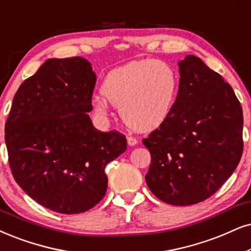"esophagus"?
Here are the masks:
<instances>
[{"mask_svg":"<svg viewBox=\"0 0 251 251\" xmlns=\"http://www.w3.org/2000/svg\"><path fill=\"white\" fill-rule=\"evenodd\" d=\"M127 144L129 146H135L136 144H138V140H136L134 136L129 135V136H127Z\"/></svg>","mask_w":251,"mask_h":251,"instance_id":"obj_1","label":"esophagus"}]
</instances>
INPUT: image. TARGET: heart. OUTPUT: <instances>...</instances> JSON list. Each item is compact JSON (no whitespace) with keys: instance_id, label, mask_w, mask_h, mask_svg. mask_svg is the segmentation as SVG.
<instances>
[{"instance_id":"heart-1","label":"heart","mask_w":251,"mask_h":251,"mask_svg":"<svg viewBox=\"0 0 251 251\" xmlns=\"http://www.w3.org/2000/svg\"><path fill=\"white\" fill-rule=\"evenodd\" d=\"M178 75L169 63L141 59L110 72L103 95L94 98L97 115L109 113V103L118 107L126 125L138 131L160 126L170 115L176 100Z\"/></svg>"}]
</instances>
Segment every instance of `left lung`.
Wrapping results in <instances>:
<instances>
[{
	"label": "left lung",
	"instance_id": "1",
	"mask_svg": "<svg viewBox=\"0 0 251 251\" xmlns=\"http://www.w3.org/2000/svg\"><path fill=\"white\" fill-rule=\"evenodd\" d=\"M179 87L168 118L142 140L146 182L160 201L198 204L229 178L243 151V113L233 88L201 59L178 62Z\"/></svg>",
	"mask_w": 251,
	"mask_h": 251
}]
</instances>
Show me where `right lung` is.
Instances as JSON below:
<instances>
[{"mask_svg": "<svg viewBox=\"0 0 251 251\" xmlns=\"http://www.w3.org/2000/svg\"><path fill=\"white\" fill-rule=\"evenodd\" d=\"M96 75L80 56L46 60L15 94L5 122L16 183L50 211L77 214L104 198L105 166L127 148L126 136L100 132L90 117Z\"/></svg>", "mask_w": 251, "mask_h": 251, "instance_id": "obj_1", "label": "right lung"}]
</instances>
